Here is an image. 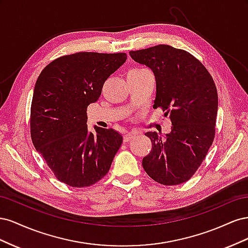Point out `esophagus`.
I'll return each mask as SVG.
<instances>
[{
    "instance_id": "34e87169",
    "label": "esophagus",
    "mask_w": 248,
    "mask_h": 248,
    "mask_svg": "<svg viewBox=\"0 0 248 248\" xmlns=\"http://www.w3.org/2000/svg\"><path fill=\"white\" fill-rule=\"evenodd\" d=\"M133 138H134V134H132V133H127V134H125V136H124V141H125V142H128V141H130Z\"/></svg>"
}]
</instances>
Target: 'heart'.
Wrapping results in <instances>:
<instances>
[{
	"instance_id": "obj_1",
	"label": "heart",
	"mask_w": 248,
	"mask_h": 248,
	"mask_svg": "<svg viewBox=\"0 0 248 248\" xmlns=\"http://www.w3.org/2000/svg\"><path fill=\"white\" fill-rule=\"evenodd\" d=\"M133 71H140V70H133Z\"/></svg>"
}]
</instances>
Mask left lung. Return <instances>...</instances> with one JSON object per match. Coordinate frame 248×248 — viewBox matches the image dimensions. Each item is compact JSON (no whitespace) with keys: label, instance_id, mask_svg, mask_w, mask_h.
<instances>
[{"label":"left lung","instance_id":"8db88e82","mask_svg":"<svg viewBox=\"0 0 248 248\" xmlns=\"http://www.w3.org/2000/svg\"><path fill=\"white\" fill-rule=\"evenodd\" d=\"M129 55L152 69L156 79L153 108L166 111L172 125L164 140L155 131L145 134L152 150L142 158V168L162 185L188 181L215 137L218 96L214 80L197 58L166 44L131 50Z\"/></svg>","mask_w":248,"mask_h":248}]
</instances>
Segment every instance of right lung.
Here are the masks:
<instances>
[{
  "instance_id": "add662e5",
  "label": "right lung",
  "mask_w": 248,
  "mask_h": 248,
  "mask_svg": "<svg viewBox=\"0 0 248 248\" xmlns=\"http://www.w3.org/2000/svg\"><path fill=\"white\" fill-rule=\"evenodd\" d=\"M125 52H77L50 62L37 78L31 106L33 145L56 178L87 187L108 174L123 138L114 129L88 130L87 108L99 99Z\"/></svg>"
}]
</instances>
